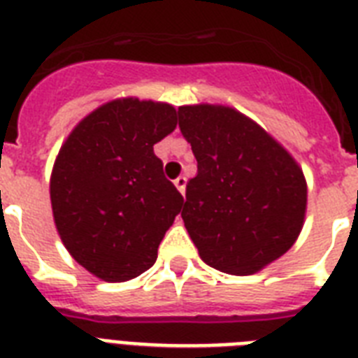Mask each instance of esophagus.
Masks as SVG:
<instances>
[{
	"label": "esophagus",
	"mask_w": 358,
	"mask_h": 358,
	"mask_svg": "<svg viewBox=\"0 0 358 358\" xmlns=\"http://www.w3.org/2000/svg\"><path fill=\"white\" fill-rule=\"evenodd\" d=\"M185 184H187V178H185V176H178V178L174 180V185H176V189H178L182 195L185 193Z\"/></svg>",
	"instance_id": "esophagus-1"
}]
</instances>
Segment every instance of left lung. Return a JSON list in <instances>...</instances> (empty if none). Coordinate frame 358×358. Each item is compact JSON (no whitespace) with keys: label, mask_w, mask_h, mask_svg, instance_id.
Returning a JSON list of instances; mask_svg holds the SVG:
<instances>
[{"label":"left lung","mask_w":358,"mask_h":358,"mask_svg":"<svg viewBox=\"0 0 358 358\" xmlns=\"http://www.w3.org/2000/svg\"><path fill=\"white\" fill-rule=\"evenodd\" d=\"M180 131L196 157L182 210L208 266L252 275L295 243L306 212V180L282 145L224 106H182Z\"/></svg>","instance_id":"1"}]
</instances>
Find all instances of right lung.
<instances>
[{
  "mask_svg": "<svg viewBox=\"0 0 358 358\" xmlns=\"http://www.w3.org/2000/svg\"><path fill=\"white\" fill-rule=\"evenodd\" d=\"M176 128L171 103L119 98L81 120L50 180L57 232L80 266L106 282L150 269L184 196L154 145Z\"/></svg>",
  "mask_w": 358,
  "mask_h": 358,
  "instance_id": "right-lung-1",
  "label": "right lung"
}]
</instances>
